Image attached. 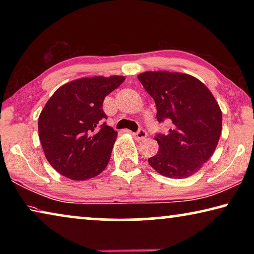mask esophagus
<instances>
[{
    "instance_id": "esophagus-1",
    "label": "esophagus",
    "mask_w": 254,
    "mask_h": 254,
    "mask_svg": "<svg viewBox=\"0 0 254 254\" xmlns=\"http://www.w3.org/2000/svg\"><path fill=\"white\" fill-rule=\"evenodd\" d=\"M133 136H134L136 140H143L147 137V131L143 130V128H139L136 132L133 133Z\"/></svg>"
}]
</instances>
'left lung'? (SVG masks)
Here are the masks:
<instances>
[{
	"instance_id": "obj_1",
	"label": "left lung",
	"mask_w": 254,
	"mask_h": 254,
	"mask_svg": "<svg viewBox=\"0 0 254 254\" xmlns=\"http://www.w3.org/2000/svg\"><path fill=\"white\" fill-rule=\"evenodd\" d=\"M157 106L159 123L170 120L167 134L157 133L159 151L150 166L169 178L194 175L214 153L222 132V112L199 79L182 72L147 71L137 76Z\"/></svg>"
}]
</instances>
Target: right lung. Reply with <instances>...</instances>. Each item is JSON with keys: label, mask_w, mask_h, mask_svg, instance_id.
I'll return each instance as SVG.
<instances>
[{"label": "right lung", "mask_w": 254, "mask_h": 254, "mask_svg": "<svg viewBox=\"0 0 254 254\" xmlns=\"http://www.w3.org/2000/svg\"><path fill=\"white\" fill-rule=\"evenodd\" d=\"M123 81V76L76 79L47 102L38 130L47 160L60 175L86 180L106 168L118 132L105 122L103 102Z\"/></svg>", "instance_id": "right-lung-1"}]
</instances>
